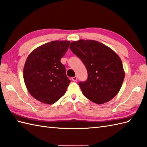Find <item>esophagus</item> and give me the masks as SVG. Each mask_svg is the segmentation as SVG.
Masks as SVG:
<instances>
[{
	"label": "esophagus",
	"instance_id": "34e87169",
	"mask_svg": "<svg viewBox=\"0 0 147 147\" xmlns=\"http://www.w3.org/2000/svg\"><path fill=\"white\" fill-rule=\"evenodd\" d=\"M71 80H72L73 81H74V82H76V81L77 80V76H75L74 77L71 78Z\"/></svg>",
	"mask_w": 147,
	"mask_h": 147
}]
</instances>
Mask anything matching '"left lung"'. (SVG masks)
<instances>
[{
    "mask_svg": "<svg viewBox=\"0 0 147 147\" xmlns=\"http://www.w3.org/2000/svg\"><path fill=\"white\" fill-rule=\"evenodd\" d=\"M70 48L87 68V80L79 84L84 95L98 104L114 98L125 76L118 55L105 45L90 40L71 42Z\"/></svg>",
    "mask_w": 147,
    "mask_h": 147,
    "instance_id": "8db88e82",
    "label": "left lung"
}]
</instances>
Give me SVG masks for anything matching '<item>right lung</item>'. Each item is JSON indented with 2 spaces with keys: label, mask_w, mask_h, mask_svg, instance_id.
<instances>
[{
  "label": "right lung",
  "mask_w": 147,
  "mask_h": 147,
  "mask_svg": "<svg viewBox=\"0 0 147 147\" xmlns=\"http://www.w3.org/2000/svg\"><path fill=\"white\" fill-rule=\"evenodd\" d=\"M68 41H53L36 48L24 64L23 77L29 93L40 102L52 104L65 94L70 80L60 60Z\"/></svg>",
  "instance_id": "right-lung-1"
}]
</instances>
